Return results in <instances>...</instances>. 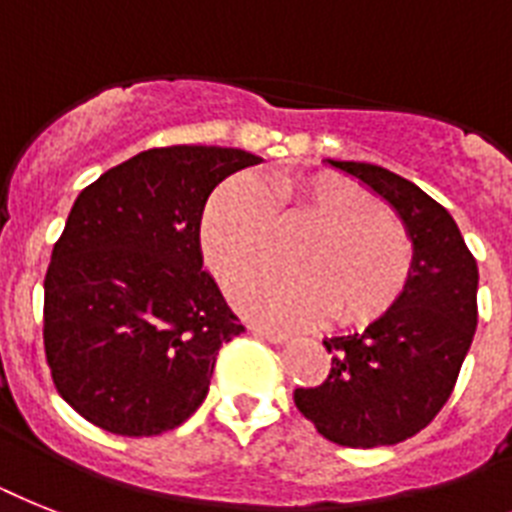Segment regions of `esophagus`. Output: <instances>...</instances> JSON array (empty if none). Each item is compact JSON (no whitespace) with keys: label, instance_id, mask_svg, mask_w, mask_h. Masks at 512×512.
<instances>
[{"label":"esophagus","instance_id":"obj_1","mask_svg":"<svg viewBox=\"0 0 512 512\" xmlns=\"http://www.w3.org/2000/svg\"><path fill=\"white\" fill-rule=\"evenodd\" d=\"M252 331H255L257 336H263V339H268V342L273 344H281L289 339V334L286 331H278V328H265V326H252Z\"/></svg>","mask_w":512,"mask_h":512}]
</instances>
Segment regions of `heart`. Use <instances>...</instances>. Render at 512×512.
<instances>
[{
    "instance_id": "obj_1",
    "label": "heart",
    "mask_w": 512,
    "mask_h": 512,
    "mask_svg": "<svg viewBox=\"0 0 512 512\" xmlns=\"http://www.w3.org/2000/svg\"><path fill=\"white\" fill-rule=\"evenodd\" d=\"M281 223H313L297 247L305 268H260L231 284L234 305L252 321L289 328L318 321L368 323L405 292L415 265L410 231L381 199L336 173L278 176L268 189L234 176L207 199L202 252L220 278L270 257Z\"/></svg>"
}]
</instances>
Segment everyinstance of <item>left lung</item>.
<instances>
[{
  "instance_id": "left-lung-1",
  "label": "left lung",
  "mask_w": 512,
  "mask_h": 512,
  "mask_svg": "<svg viewBox=\"0 0 512 512\" xmlns=\"http://www.w3.org/2000/svg\"><path fill=\"white\" fill-rule=\"evenodd\" d=\"M397 210L415 247L400 299L360 334L331 336L326 381L294 389L318 434L342 447L397 444L450 400L479 323V268L458 223L423 189L371 162L328 160Z\"/></svg>"
}]
</instances>
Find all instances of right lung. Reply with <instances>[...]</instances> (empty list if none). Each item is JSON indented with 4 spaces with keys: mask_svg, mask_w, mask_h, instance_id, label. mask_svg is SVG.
I'll use <instances>...</instances> for the list:
<instances>
[{
    "mask_svg": "<svg viewBox=\"0 0 512 512\" xmlns=\"http://www.w3.org/2000/svg\"><path fill=\"white\" fill-rule=\"evenodd\" d=\"M263 162L231 147H157L78 194L44 278V352L57 392L120 436L181 426L218 350L244 331L202 270L207 197Z\"/></svg>",
    "mask_w": 512,
    "mask_h": 512,
    "instance_id": "right-lung-1",
    "label": "right lung"
}]
</instances>
